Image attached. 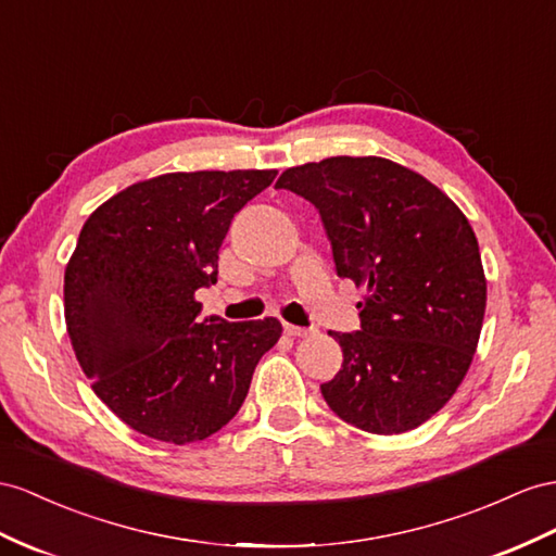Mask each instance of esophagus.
I'll list each match as a JSON object with an SVG mask.
<instances>
[{
  "label": "esophagus",
  "instance_id": "1",
  "mask_svg": "<svg viewBox=\"0 0 556 556\" xmlns=\"http://www.w3.org/2000/svg\"><path fill=\"white\" fill-rule=\"evenodd\" d=\"M283 333L293 336V338H307V336H315V329H305V326H295V324H283Z\"/></svg>",
  "mask_w": 556,
  "mask_h": 556
}]
</instances>
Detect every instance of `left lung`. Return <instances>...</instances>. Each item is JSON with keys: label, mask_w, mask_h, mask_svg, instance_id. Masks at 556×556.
Returning <instances> with one entry per match:
<instances>
[{"label": "left lung", "mask_w": 556, "mask_h": 556, "mask_svg": "<svg viewBox=\"0 0 556 556\" xmlns=\"http://www.w3.org/2000/svg\"><path fill=\"white\" fill-rule=\"evenodd\" d=\"M317 206L336 273L366 289L362 331L336 333L343 366L321 394L371 434L430 420L477 352L486 277L472 225L437 185L386 156H329L277 180Z\"/></svg>", "instance_id": "obj_1"}]
</instances>
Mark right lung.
Segmentation results:
<instances>
[{
	"instance_id": "right-lung-1",
	"label": "right lung",
	"mask_w": 556,
	"mask_h": 556,
	"mask_svg": "<svg viewBox=\"0 0 556 556\" xmlns=\"http://www.w3.org/2000/svg\"><path fill=\"white\" fill-rule=\"evenodd\" d=\"M275 168L140 180L84 223L65 267V324L93 392L131 430L168 444L218 432L244 404L281 324L199 321L235 213Z\"/></svg>"
}]
</instances>
